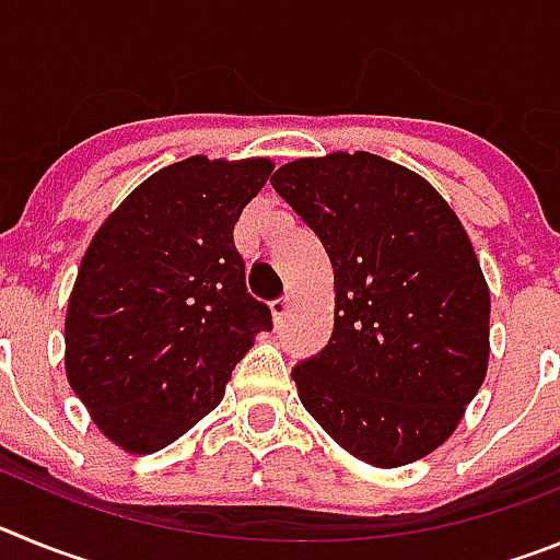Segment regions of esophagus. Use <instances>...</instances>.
Instances as JSON below:
<instances>
[{"label": "esophagus", "mask_w": 560, "mask_h": 560, "mask_svg": "<svg viewBox=\"0 0 560 560\" xmlns=\"http://www.w3.org/2000/svg\"><path fill=\"white\" fill-rule=\"evenodd\" d=\"M271 316H275V323H280L285 314H289L291 308V296H277V300H271Z\"/></svg>", "instance_id": "obj_1"}]
</instances>
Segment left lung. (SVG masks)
Segmentation results:
<instances>
[{
    "mask_svg": "<svg viewBox=\"0 0 560 560\" xmlns=\"http://www.w3.org/2000/svg\"><path fill=\"white\" fill-rule=\"evenodd\" d=\"M275 190L334 266V334L291 370L345 452L398 468L443 446L488 373L491 291L446 199L368 151L294 160Z\"/></svg>",
    "mask_w": 560,
    "mask_h": 560,
    "instance_id": "obj_1",
    "label": "left lung"
}]
</instances>
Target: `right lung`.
I'll list each match as a JSON object with an SVG mask.
<instances>
[{
	"instance_id": "1",
	"label": "right lung",
	"mask_w": 560,
	"mask_h": 560,
	"mask_svg": "<svg viewBox=\"0 0 560 560\" xmlns=\"http://www.w3.org/2000/svg\"><path fill=\"white\" fill-rule=\"evenodd\" d=\"M271 167L264 156L173 162L92 237L69 294L63 364L95 427L126 452H160L196 427L271 328L232 241Z\"/></svg>"
}]
</instances>
